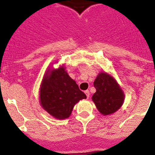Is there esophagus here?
Listing matches in <instances>:
<instances>
[{"label": "esophagus", "mask_w": 155, "mask_h": 155, "mask_svg": "<svg viewBox=\"0 0 155 155\" xmlns=\"http://www.w3.org/2000/svg\"><path fill=\"white\" fill-rule=\"evenodd\" d=\"M85 94H86L87 97V98L90 97V92H89V91H88V90L85 91Z\"/></svg>", "instance_id": "34e87169"}]
</instances>
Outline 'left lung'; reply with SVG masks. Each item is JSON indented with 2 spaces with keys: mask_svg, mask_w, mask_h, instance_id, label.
<instances>
[{
  "mask_svg": "<svg viewBox=\"0 0 155 155\" xmlns=\"http://www.w3.org/2000/svg\"><path fill=\"white\" fill-rule=\"evenodd\" d=\"M94 87L96 91L91 99L102 114H111L121 107L124 93L111 75L100 72L94 81Z\"/></svg>",
  "mask_w": 155,
  "mask_h": 155,
  "instance_id": "left-lung-1",
  "label": "left lung"
}]
</instances>
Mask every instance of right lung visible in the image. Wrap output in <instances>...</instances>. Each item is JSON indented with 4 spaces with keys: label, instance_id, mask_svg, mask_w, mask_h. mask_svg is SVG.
I'll return each instance as SVG.
<instances>
[{
    "label": "right lung",
    "instance_id": "1",
    "mask_svg": "<svg viewBox=\"0 0 155 155\" xmlns=\"http://www.w3.org/2000/svg\"><path fill=\"white\" fill-rule=\"evenodd\" d=\"M86 98L75 80L67 73L64 67L46 71L41 85L40 103L54 118H68L75 104Z\"/></svg>",
    "mask_w": 155,
    "mask_h": 155
}]
</instances>
